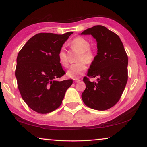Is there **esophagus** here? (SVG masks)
Masks as SVG:
<instances>
[{
    "label": "esophagus",
    "instance_id": "1",
    "mask_svg": "<svg viewBox=\"0 0 147 147\" xmlns=\"http://www.w3.org/2000/svg\"><path fill=\"white\" fill-rule=\"evenodd\" d=\"M74 81L75 82H78L80 81V79H79V78H74Z\"/></svg>",
    "mask_w": 147,
    "mask_h": 147
}]
</instances>
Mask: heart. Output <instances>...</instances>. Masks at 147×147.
I'll use <instances>...</instances> for the list:
<instances>
[{
  "label": "heart",
  "mask_w": 147,
  "mask_h": 147,
  "mask_svg": "<svg viewBox=\"0 0 147 147\" xmlns=\"http://www.w3.org/2000/svg\"><path fill=\"white\" fill-rule=\"evenodd\" d=\"M71 45L75 49L80 51L78 57V61L75 64L72 65L67 71V75L71 78H77L82 75L87 69L86 62L91 63L94 59V54L90 49V43L85 38L78 37L74 39L71 42ZM58 60L62 65L67 67L69 65L68 56L63 48L59 50L58 54Z\"/></svg>",
  "instance_id": "b5f03b06"
}]
</instances>
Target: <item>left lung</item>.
I'll list each match as a JSON object with an SVG mask.
<instances>
[{
  "label": "left lung",
  "instance_id": "obj_1",
  "mask_svg": "<svg viewBox=\"0 0 147 147\" xmlns=\"http://www.w3.org/2000/svg\"><path fill=\"white\" fill-rule=\"evenodd\" d=\"M81 35H91L96 39L98 49L88 72V76H97V82L84 77L86 88L82 98L89 108L106 110L119 100L127 83V54L120 38L105 26H94Z\"/></svg>",
  "mask_w": 147,
  "mask_h": 147
}]
</instances>
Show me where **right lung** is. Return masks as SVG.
Listing matches in <instances>:
<instances>
[{"instance_id": "right-lung-1", "label": "right lung", "mask_w": 147, "mask_h": 147, "mask_svg": "<svg viewBox=\"0 0 147 147\" xmlns=\"http://www.w3.org/2000/svg\"><path fill=\"white\" fill-rule=\"evenodd\" d=\"M73 33L35 35L17 56L16 77L19 92L28 107L39 113H48L59 108L73 84V80H58L65 74L58 54Z\"/></svg>"}]
</instances>
